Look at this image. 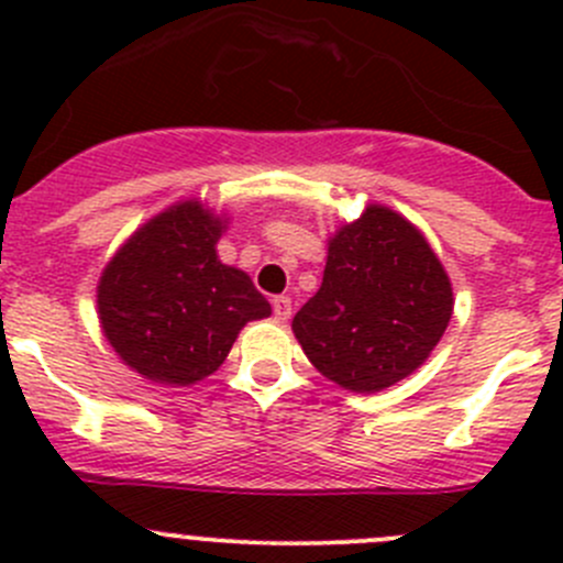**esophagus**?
<instances>
[{
  "mask_svg": "<svg viewBox=\"0 0 563 563\" xmlns=\"http://www.w3.org/2000/svg\"><path fill=\"white\" fill-rule=\"evenodd\" d=\"M272 313H275L277 321H288V318H291V299L288 297L272 299Z\"/></svg>",
  "mask_w": 563,
  "mask_h": 563,
  "instance_id": "esophagus-1",
  "label": "esophagus"
}]
</instances>
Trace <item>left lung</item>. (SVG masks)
I'll list each match as a JSON object with an SVG mask.
<instances>
[{
	"mask_svg": "<svg viewBox=\"0 0 563 563\" xmlns=\"http://www.w3.org/2000/svg\"><path fill=\"white\" fill-rule=\"evenodd\" d=\"M316 297L294 338L338 387L373 395L424 365L450 327L452 283L422 231L384 203L329 236Z\"/></svg>",
	"mask_w": 563,
	"mask_h": 563,
	"instance_id": "8db88e82",
	"label": "left lung"
}]
</instances>
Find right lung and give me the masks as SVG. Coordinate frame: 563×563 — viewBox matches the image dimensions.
<instances>
[{
    "label": "right lung",
    "mask_w": 563,
    "mask_h": 563,
    "mask_svg": "<svg viewBox=\"0 0 563 563\" xmlns=\"http://www.w3.org/2000/svg\"><path fill=\"white\" fill-rule=\"evenodd\" d=\"M229 218L198 198L146 220L98 283V318L119 360L161 387L212 376L242 327L272 313L247 272L218 258Z\"/></svg>",
    "instance_id": "1"
}]
</instances>
